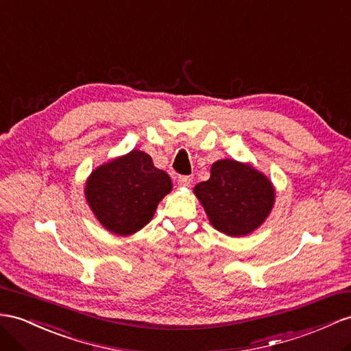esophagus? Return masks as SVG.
<instances>
[{"label":"esophagus","instance_id":"esophagus-1","mask_svg":"<svg viewBox=\"0 0 351 351\" xmlns=\"http://www.w3.org/2000/svg\"><path fill=\"white\" fill-rule=\"evenodd\" d=\"M193 182L191 176H178V185L181 186H190Z\"/></svg>","mask_w":351,"mask_h":351}]
</instances>
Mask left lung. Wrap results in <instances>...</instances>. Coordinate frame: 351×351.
I'll return each instance as SVG.
<instances>
[{"instance_id":"8db88e82","label":"left lung","mask_w":351,"mask_h":351,"mask_svg":"<svg viewBox=\"0 0 351 351\" xmlns=\"http://www.w3.org/2000/svg\"><path fill=\"white\" fill-rule=\"evenodd\" d=\"M194 193L212 226L228 236H246L271 212L274 188L252 166L236 160L212 165L210 178L197 184Z\"/></svg>"}]
</instances>
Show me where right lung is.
I'll use <instances>...</instances> for the list:
<instances>
[{
    "label": "right lung",
    "mask_w": 351,
    "mask_h": 351,
    "mask_svg": "<svg viewBox=\"0 0 351 351\" xmlns=\"http://www.w3.org/2000/svg\"><path fill=\"white\" fill-rule=\"evenodd\" d=\"M172 181L154 167L148 154H129L97 167L86 184V197L96 218L114 234L129 236L145 227Z\"/></svg>",
    "instance_id": "1"
}]
</instances>
